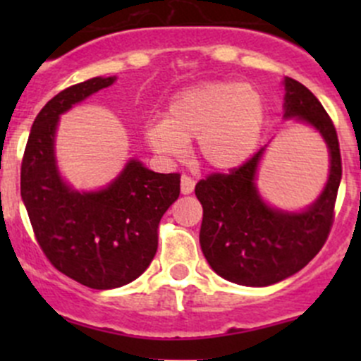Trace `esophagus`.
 <instances>
[{"label": "esophagus", "mask_w": 361, "mask_h": 361, "mask_svg": "<svg viewBox=\"0 0 361 361\" xmlns=\"http://www.w3.org/2000/svg\"><path fill=\"white\" fill-rule=\"evenodd\" d=\"M194 187H195L194 178L188 176V174H183V176H181V194L183 195L192 194V192H194Z\"/></svg>", "instance_id": "esophagus-1"}]
</instances>
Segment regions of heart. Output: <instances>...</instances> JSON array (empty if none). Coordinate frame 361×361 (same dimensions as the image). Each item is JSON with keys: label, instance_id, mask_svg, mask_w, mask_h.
<instances>
[{"label": "heart", "instance_id": "obj_1", "mask_svg": "<svg viewBox=\"0 0 361 361\" xmlns=\"http://www.w3.org/2000/svg\"><path fill=\"white\" fill-rule=\"evenodd\" d=\"M262 126L264 103L257 90L238 82H209L178 92L164 120L148 123L145 136L164 157H180L187 141L197 137L202 162L231 171L253 155Z\"/></svg>", "mask_w": 361, "mask_h": 361}]
</instances>
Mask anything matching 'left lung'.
Listing matches in <instances>:
<instances>
[{
  "label": "left lung",
  "mask_w": 361,
  "mask_h": 361,
  "mask_svg": "<svg viewBox=\"0 0 361 361\" xmlns=\"http://www.w3.org/2000/svg\"><path fill=\"white\" fill-rule=\"evenodd\" d=\"M285 118L314 127L330 154L322 195L300 213L264 202L255 185L264 148L228 173H213L195 185L202 204L199 241L207 264L235 285L269 286L309 264L326 243L342 176L341 148L332 118L318 97L297 80L285 78Z\"/></svg>",
  "instance_id": "8db88e82"
}]
</instances>
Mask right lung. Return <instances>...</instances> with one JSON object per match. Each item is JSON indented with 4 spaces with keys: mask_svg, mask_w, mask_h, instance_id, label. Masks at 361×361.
<instances>
[{
    "mask_svg": "<svg viewBox=\"0 0 361 361\" xmlns=\"http://www.w3.org/2000/svg\"><path fill=\"white\" fill-rule=\"evenodd\" d=\"M113 82L96 76L54 96L32 122L20 166V195L39 248L57 271L94 290L118 288L147 271L160 218L180 195V174L154 173L137 160L99 192H76L59 176V116Z\"/></svg>",
    "mask_w": 361,
    "mask_h": 361,
    "instance_id": "right-lung-1",
    "label": "right lung"
}]
</instances>
